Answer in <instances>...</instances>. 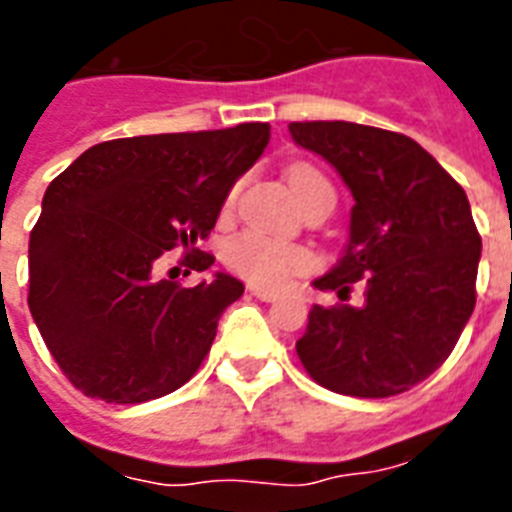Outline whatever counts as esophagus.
Segmentation results:
<instances>
[{
	"label": "esophagus",
	"mask_w": 512,
	"mask_h": 512,
	"mask_svg": "<svg viewBox=\"0 0 512 512\" xmlns=\"http://www.w3.org/2000/svg\"><path fill=\"white\" fill-rule=\"evenodd\" d=\"M249 295L257 297V300H263V303H273L276 300V292H271V289H260V287H249Z\"/></svg>",
	"instance_id": "obj_1"
}]
</instances>
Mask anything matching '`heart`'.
<instances>
[{
	"label": "heart",
	"instance_id": "b5f03b06",
	"mask_svg": "<svg viewBox=\"0 0 512 512\" xmlns=\"http://www.w3.org/2000/svg\"><path fill=\"white\" fill-rule=\"evenodd\" d=\"M311 180H327V177L313 167H295L289 175V183L297 196L303 191V185H308ZM236 193H239V185H233L225 196L223 215L233 209ZM223 260L236 276L247 279L249 284H257V287H281L289 276L308 271V265H311V255L303 247L273 239L263 231H241L231 236L225 241Z\"/></svg>",
	"mask_w": 512,
	"mask_h": 512
}]
</instances>
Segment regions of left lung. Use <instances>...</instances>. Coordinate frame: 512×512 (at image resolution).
<instances>
[{
	"label": "left lung",
	"mask_w": 512,
	"mask_h": 512,
	"mask_svg": "<svg viewBox=\"0 0 512 512\" xmlns=\"http://www.w3.org/2000/svg\"><path fill=\"white\" fill-rule=\"evenodd\" d=\"M295 143L324 156L353 193L350 241L316 281L340 305H313L297 340L305 372L342 396L388 398L428 380L476 308L481 233L468 196L401 132L353 122H292ZM365 287V305H347Z\"/></svg>",
	"instance_id": "8db88e82"
}]
</instances>
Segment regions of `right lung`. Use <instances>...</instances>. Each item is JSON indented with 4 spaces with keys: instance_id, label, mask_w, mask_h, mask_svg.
<instances>
[{
    "instance_id": "add662e5",
    "label": "right lung",
    "mask_w": 512,
    "mask_h": 512,
    "mask_svg": "<svg viewBox=\"0 0 512 512\" xmlns=\"http://www.w3.org/2000/svg\"><path fill=\"white\" fill-rule=\"evenodd\" d=\"M268 140L263 122L106 140L47 185L28 239V308L84 396L143 404L199 372L244 284L217 273L183 287L156 279V265L172 249H185L183 276L215 263L196 244Z\"/></svg>"
}]
</instances>
